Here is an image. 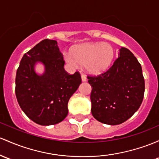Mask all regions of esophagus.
<instances>
[{"label": "esophagus", "instance_id": "1", "mask_svg": "<svg viewBox=\"0 0 159 159\" xmlns=\"http://www.w3.org/2000/svg\"><path fill=\"white\" fill-rule=\"evenodd\" d=\"M81 81H87V78L84 75H81Z\"/></svg>", "mask_w": 159, "mask_h": 159}]
</instances>
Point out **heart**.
I'll list each match as a JSON object with an SVG mask.
<instances>
[{"mask_svg": "<svg viewBox=\"0 0 159 159\" xmlns=\"http://www.w3.org/2000/svg\"><path fill=\"white\" fill-rule=\"evenodd\" d=\"M64 58L74 67H78L79 64L84 65L88 73L99 75L110 66L114 58V50L107 43H84L75 47L71 53H64Z\"/></svg>", "mask_w": 159, "mask_h": 159, "instance_id": "obj_1", "label": "heart"}]
</instances>
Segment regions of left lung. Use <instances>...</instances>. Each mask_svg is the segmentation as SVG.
<instances>
[{
    "label": "left lung",
    "mask_w": 159,
    "mask_h": 159,
    "mask_svg": "<svg viewBox=\"0 0 159 159\" xmlns=\"http://www.w3.org/2000/svg\"><path fill=\"white\" fill-rule=\"evenodd\" d=\"M88 78L92 88L91 113L99 122L120 125L142 103L145 91L142 67L128 49H120L118 59L109 70Z\"/></svg>",
    "instance_id": "8db88e82"
}]
</instances>
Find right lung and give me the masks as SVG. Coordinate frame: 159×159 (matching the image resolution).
<instances>
[{"mask_svg": "<svg viewBox=\"0 0 159 159\" xmlns=\"http://www.w3.org/2000/svg\"><path fill=\"white\" fill-rule=\"evenodd\" d=\"M42 64L43 74L35 66ZM57 41L44 39L24 54L16 75V96L22 110L40 125H53L68 115V102L81 84L78 72L69 75Z\"/></svg>", "mask_w": 159, "mask_h": 159, "instance_id": "1", "label": "right lung"}]
</instances>
